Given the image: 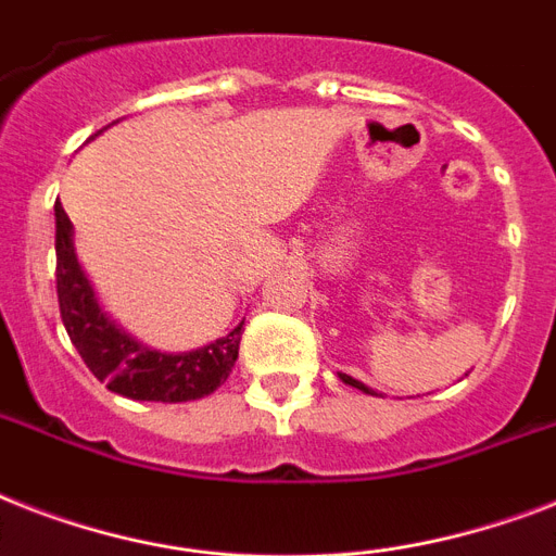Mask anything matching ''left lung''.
I'll return each mask as SVG.
<instances>
[{"label":"left lung","mask_w":556,"mask_h":556,"mask_svg":"<svg viewBox=\"0 0 556 556\" xmlns=\"http://www.w3.org/2000/svg\"><path fill=\"white\" fill-rule=\"evenodd\" d=\"M338 375H340V380H343V383H349V387L361 389V392H366V395H378L375 389H369V387H366V383H361V380H355V378H352V375H346V371H338Z\"/></svg>","instance_id":"obj_1"}]
</instances>
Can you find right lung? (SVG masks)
I'll list each match as a JSON object with an SVG mask.
<instances>
[{
	"mask_svg": "<svg viewBox=\"0 0 556 556\" xmlns=\"http://www.w3.org/2000/svg\"><path fill=\"white\" fill-rule=\"evenodd\" d=\"M56 300L60 317L91 375L132 401L181 404L216 392L239 357L244 320L230 334L192 352H161L126 334L100 305L74 251V225L56 199Z\"/></svg>",
	"mask_w": 556,
	"mask_h": 556,
	"instance_id": "right-lung-1",
	"label": "right lung"
}]
</instances>
